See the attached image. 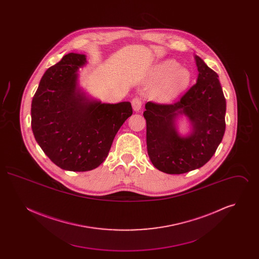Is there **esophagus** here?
I'll list each match as a JSON object with an SVG mask.
<instances>
[{"label": "esophagus", "mask_w": 259, "mask_h": 259, "mask_svg": "<svg viewBox=\"0 0 259 259\" xmlns=\"http://www.w3.org/2000/svg\"><path fill=\"white\" fill-rule=\"evenodd\" d=\"M131 103H132V107H133V110H134V111H141V109H142V101H141L140 99L136 97V98L132 100Z\"/></svg>", "instance_id": "esophagus-1"}]
</instances>
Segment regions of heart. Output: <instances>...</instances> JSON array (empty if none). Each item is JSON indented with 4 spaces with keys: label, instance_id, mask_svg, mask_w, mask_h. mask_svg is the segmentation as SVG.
<instances>
[{
    "label": "heart",
    "instance_id": "1",
    "mask_svg": "<svg viewBox=\"0 0 259 259\" xmlns=\"http://www.w3.org/2000/svg\"><path fill=\"white\" fill-rule=\"evenodd\" d=\"M192 74L181 67L175 59H166L156 63L148 72L147 83H153L148 91L151 98L158 103H170L178 98L191 83Z\"/></svg>",
    "mask_w": 259,
    "mask_h": 259
}]
</instances>
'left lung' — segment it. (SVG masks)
I'll return each mask as SVG.
<instances>
[{
    "label": "left lung",
    "instance_id": "8db88e82",
    "mask_svg": "<svg viewBox=\"0 0 259 259\" xmlns=\"http://www.w3.org/2000/svg\"><path fill=\"white\" fill-rule=\"evenodd\" d=\"M196 84L172 105L146 104L148 157L166 174H184L204 166L214 154L225 132L226 101L219 75L195 55ZM185 115L192 130L182 136L177 119Z\"/></svg>",
    "mask_w": 259,
    "mask_h": 259
}]
</instances>
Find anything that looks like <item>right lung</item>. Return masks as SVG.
Here are the masks:
<instances>
[{
    "label": "right lung",
    "mask_w": 259,
    "mask_h": 259,
    "mask_svg": "<svg viewBox=\"0 0 259 259\" xmlns=\"http://www.w3.org/2000/svg\"><path fill=\"white\" fill-rule=\"evenodd\" d=\"M87 55L69 53L42 75L33 97L32 130L38 146L63 170L90 171L107 158L112 141L132 115L130 102L101 103L78 84Z\"/></svg>",
    "instance_id": "1"
}]
</instances>
